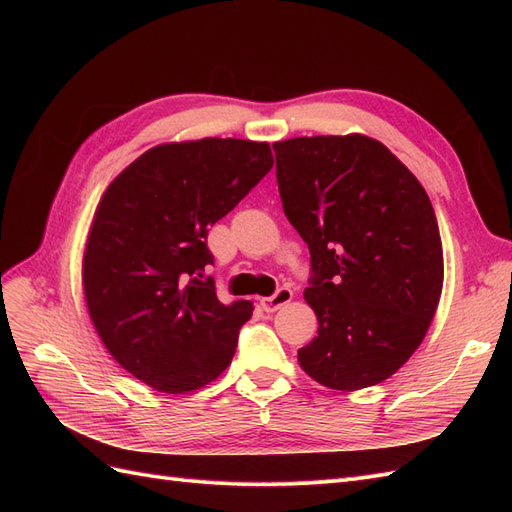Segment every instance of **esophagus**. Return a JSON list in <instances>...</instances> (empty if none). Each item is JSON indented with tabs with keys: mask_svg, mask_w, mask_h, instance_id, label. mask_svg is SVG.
Wrapping results in <instances>:
<instances>
[{
	"mask_svg": "<svg viewBox=\"0 0 512 512\" xmlns=\"http://www.w3.org/2000/svg\"><path fill=\"white\" fill-rule=\"evenodd\" d=\"M292 297H294V292H292L290 288L282 286V288H277V290H275L273 297L260 299V307L265 309V312H277V309L284 307L286 303H290V301H292Z\"/></svg>",
	"mask_w": 512,
	"mask_h": 512,
	"instance_id": "obj_1",
	"label": "esophagus"
}]
</instances>
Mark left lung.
<instances>
[{
  "label": "left lung",
  "mask_w": 512,
  "mask_h": 512,
  "mask_svg": "<svg viewBox=\"0 0 512 512\" xmlns=\"http://www.w3.org/2000/svg\"><path fill=\"white\" fill-rule=\"evenodd\" d=\"M288 222L312 256L303 297L318 335L299 350L335 391L374 386L421 346L444 282L440 230L423 185L363 134L273 145Z\"/></svg>",
  "instance_id": "1"
}]
</instances>
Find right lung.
Listing matches in <instances>:
<instances>
[{"mask_svg": "<svg viewBox=\"0 0 512 512\" xmlns=\"http://www.w3.org/2000/svg\"><path fill=\"white\" fill-rule=\"evenodd\" d=\"M273 166L269 143L200 138L145 151L108 185L83 256L91 322L113 359L160 393H192L237 350L252 301L203 277L207 232Z\"/></svg>", "mask_w": 512, "mask_h": 512, "instance_id": "obj_1", "label": "right lung"}]
</instances>
